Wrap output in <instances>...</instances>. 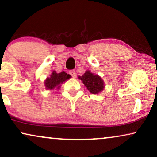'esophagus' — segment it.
Instances as JSON below:
<instances>
[{"mask_svg":"<svg viewBox=\"0 0 157 157\" xmlns=\"http://www.w3.org/2000/svg\"><path fill=\"white\" fill-rule=\"evenodd\" d=\"M70 75H71V76H72V77H76V73H75V70H71V71H70Z\"/></svg>","mask_w":157,"mask_h":157,"instance_id":"34e87169","label":"esophagus"}]
</instances>
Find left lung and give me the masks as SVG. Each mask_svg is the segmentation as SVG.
Returning a JSON list of instances; mask_svg holds the SVG:
<instances>
[{"mask_svg":"<svg viewBox=\"0 0 157 157\" xmlns=\"http://www.w3.org/2000/svg\"><path fill=\"white\" fill-rule=\"evenodd\" d=\"M78 78L92 94L96 95L100 93L105 88V83L101 77L91 72L90 70H87L82 76H79Z\"/></svg>","mask_w":157,"mask_h":157,"instance_id":"8db88e82","label":"left lung"}]
</instances>
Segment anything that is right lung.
<instances>
[{"instance_id": "obj_1", "label": "right lung", "mask_w": 157, "mask_h": 157, "mask_svg": "<svg viewBox=\"0 0 157 157\" xmlns=\"http://www.w3.org/2000/svg\"><path fill=\"white\" fill-rule=\"evenodd\" d=\"M71 77V75L67 74L65 72L59 73L56 72L55 71H52V73L49 77H47L44 80V85L46 90H53L55 88L59 89L61 85L68 80Z\"/></svg>"}]
</instances>
